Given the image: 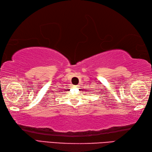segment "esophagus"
<instances>
[{"instance_id":"esophagus-1","label":"esophagus","mask_w":152,"mask_h":152,"mask_svg":"<svg viewBox=\"0 0 152 152\" xmlns=\"http://www.w3.org/2000/svg\"><path fill=\"white\" fill-rule=\"evenodd\" d=\"M73 87L74 88H77L78 87V86H73Z\"/></svg>"}]
</instances>
